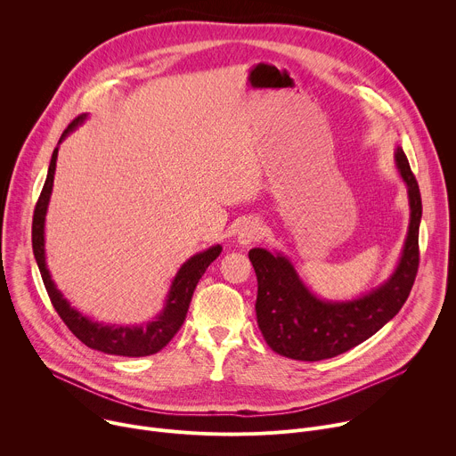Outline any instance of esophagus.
I'll use <instances>...</instances> for the list:
<instances>
[{
	"label": "esophagus",
	"mask_w": 456,
	"mask_h": 456,
	"mask_svg": "<svg viewBox=\"0 0 456 456\" xmlns=\"http://www.w3.org/2000/svg\"><path fill=\"white\" fill-rule=\"evenodd\" d=\"M262 234H264V229L259 227L257 222L247 220V222H243V224L240 225L236 241H238L241 247H247V245H250V243H254V241H257L259 238H262Z\"/></svg>",
	"instance_id": "obj_1"
}]
</instances>
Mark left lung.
<instances>
[{
  "label": "left lung",
  "instance_id": "1",
  "mask_svg": "<svg viewBox=\"0 0 456 456\" xmlns=\"http://www.w3.org/2000/svg\"><path fill=\"white\" fill-rule=\"evenodd\" d=\"M394 159L408 189L410 225L397 267L380 285L354 299L319 297L283 252L262 247L248 250L257 278V327L276 354L296 361L336 357L379 332L406 303L419 269L422 200L401 146Z\"/></svg>",
  "mask_w": 456,
  "mask_h": 456
}]
</instances>
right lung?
<instances>
[{"instance_id": "1", "label": "right lung", "mask_w": 456, "mask_h": 456, "mask_svg": "<svg viewBox=\"0 0 456 456\" xmlns=\"http://www.w3.org/2000/svg\"><path fill=\"white\" fill-rule=\"evenodd\" d=\"M88 118V113L79 115L76 120L70 122V126L64 129L57 148L52 153L48 175L41 191V197L36 204L34 220H32V248L36 264L39 267L45 289L50 296V301L64 324L72 330V334L81 339L88 348L99 350L108 355H122V357H146L160 352L180 330V327L185 321L187 308L192 297L194 289H197L200 278L204 276L206 269L215 262V259L222 252V245H213L202 252L192 254L187 262L182 264L178 273L175 274L167 296L164 299L162 310L148 322L144 324H110V322H99L92 317L79 312L76 306L70 305V301L62 296V292L57 289L55 281L52 280V274L46 267V252H45V220L46 211L52 197L53 187V175H55V162L59 153V144L67 139L74 129H77L85 120Z\"/></svg>"}]
</instances>
